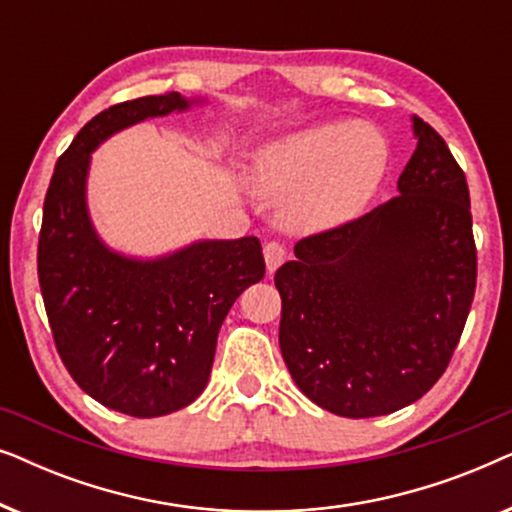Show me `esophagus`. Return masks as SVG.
<instances>
[{
	"instance_id": "34e87169",
	"label": "esophagus",
	"mask_w": 512,
	"mask_h": 512,
	"mask_svg": "<svg viewBox=\"0 0 512 512\" xmlns=\"http://www.w3.org/2000/svg\"><path fill=\"white\" fill-rule=\"evenodd\" d=\"M263 256H265V268H268V272L272 275V272L286 261V249L279 242H268L263 247Z\"/></svg>"
}]
</instances>
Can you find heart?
<instances>
[{"mask_svg": "<svg viewBox=\"0 0 512 512\" xmlns=\"http://www.w3.org/2000/svg\"><path fill=\"white\" fill-rule=\"evenodd\" d=\"M387 160V139L375 125L319 121L263 144L251 177L261 193L284 198L291 228L324 230L354 219L368 205Z\"/></svg>", "mask_w": 512, "mask_h": 512, "instance_id": "obj_1", "label": "heart"}]
</instances>
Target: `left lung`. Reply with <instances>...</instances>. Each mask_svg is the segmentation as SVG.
<instances>
[{
    "mask_svg": "<svg viewBox=\"0 0 512 512\" xmlns=\"http://www.w3.org/2000/svg\"><path fill=\"white\" fill-rule=\"evenodd\" d=\"M417 149L398 193L296 244L275 275L279 347L298 389L333 415L380 417L445 373L471 310L475 258L464 170L412 116Z\"/></svg>",
    "mask_w": 512,
    "mask_h": 512,
    "instance_id": "8db88e82",
    "label": "left lung"
}]
</instances>
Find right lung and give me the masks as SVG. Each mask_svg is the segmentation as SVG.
Returning <instances> with one entry per match:
<instances>
[{
	"instance_id": "add662e5",
	"label": "right lung",
	"mask_w": 512,
	"mask_h": 512,
	"mask_svg": "<svg viewBox=\"0 0 512 512\" xmlns=\"http://www.w3.org/2000/svg\"><path fill=\"white\" fill-rule=\"evenodd\" d=\"M202 102L167 93L104 109L58 158L44 200L37 265L55 347L88 396L130 417L170 415L205 391L223 319L265 275L254 235L137 258L107 247L90 219V153Z\"/></svg>"
}]
</instances>
